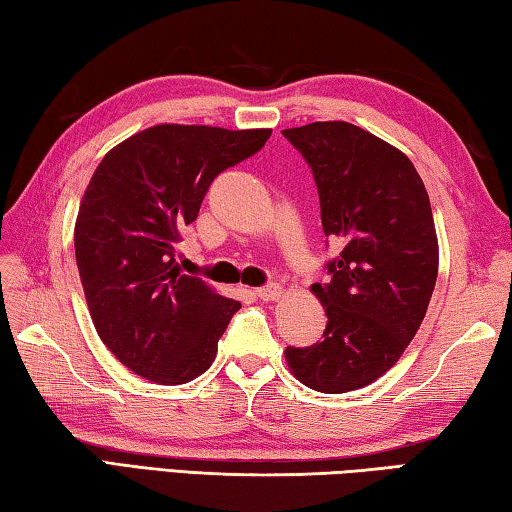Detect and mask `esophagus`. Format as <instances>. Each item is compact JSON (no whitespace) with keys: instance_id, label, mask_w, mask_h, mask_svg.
<instances>
[{"instance_id":"esophagus-1","label":"esophagus","mask_w":512,"mask_h":512,"mask_svg":"<svg viewBox=\"0 0 512 512\" xmlns=\"http://www.w3.org/2000/svg\"><path fill=\"white\" fill-rule=\"evenodd\" d=\"M256 294L263 301H276V299L283 297V288L279 283H267V285H263V288H258Z\"/></svg>"}]
</instances>
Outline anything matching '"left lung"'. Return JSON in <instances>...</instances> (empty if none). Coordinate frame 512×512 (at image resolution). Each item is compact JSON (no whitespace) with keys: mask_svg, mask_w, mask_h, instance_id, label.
Wrapping results in <instances>:
<instances>
[{"mask_svg":"<svg viewBox=\"0 0 512 512\" xmlns=\"http://www.w3.org/2000/svg\"><path fill=\"white\" fill-rule=\"evenodd\" d=\"M308 161L321 227L339 247L312 292L326 308L324 339L285 348L292 375L321 393L362 389L400 360L423 324L438 276V240L425 184L405 152L346 121L283 130Z\"/></svg>","mask_w":512,"mask_h":512,"instance_id":"8db88e82","label":"left lung"}]
</instances>
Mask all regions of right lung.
<instances>
[{"instance_id":"1","label":"right lung","mask_w":512,"mask_h":512,"mask_svg":"<svg viewBox=\"0 0 512 512\" xmlns=\"http://www.w3.org/2000/svg\"><path fill=\"white\" fill-rule=\"evenodd\" d=\"M272 130L161 123L114 146L80 202L74 247L98 337L132 373L184 384L209 369L240 303L179 272L175 245L215 177Z\"/></svg>"}]
</instances>
